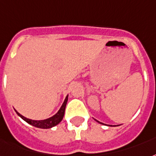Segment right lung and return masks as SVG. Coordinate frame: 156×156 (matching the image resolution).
Masks as SVG:
<instances>
[{"instance_id": "1", "label": "right lung", "mask_w": 156, "mask_h": 156, "mask_svg": "<svg viewBox=\"0 0 156 156\" xmlns=\"http://www.w3.org/2000/svg\"><path fill=\"white\" fill-rule=\"evenodd\" d=\"M68 101V96L65 98V101L63 103L62 106L60 107V109L58 112L52 117L49 118V119H44V120H32V119H27V118L23 117V115H21L20 113H18L16 111V113L18 114L19 116L22 118L23 119L24 121H26L27 123L31 124V125L34 126V127H37V128H51L54 126L57 125L58 123H60L61 120L63 119V117H64V115H65V107H66V104H67Z\"/></svg>"}]
</instances>
